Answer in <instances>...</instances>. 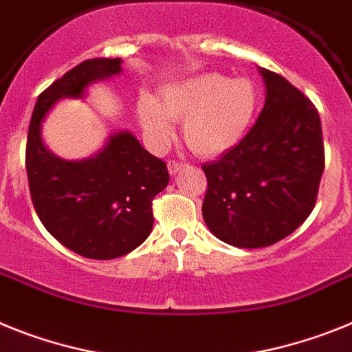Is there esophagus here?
<instances>
[{
	"label": "esophagus",
	"mask_w": 352,
	"mask_h": 352,
	"mask_svg": "<svg viewBox=\"0 0 352 352\" xmlns=\"http://www.w3.org/2000/svg\"><path fill=\"white\" fill-rule=\"evenodd\" d=\"M183 162H178V160H169V164H167V167H169V173L170 174H178L179 170L183 169Z\"/></svg>",
	"instance_id": "1"
}]
</instances>
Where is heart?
<instances>
[{"label":"heart","mask_w":352,"mask_h":352,"mask_svg":"<svg viewBox=\"0 0 352 352\" xmlns=\"http://www.w3.org/2000/svg\"><path fill=\"white\" fill-rule=\"evenodd\" d=\"M260 89L248 76L205 73L165 87L156 99L140 94L137 117L155 146H164L174 121H183V139L192 151L213 158L244 139L260 108Z\"/></svg>","instance_id":"obj_1"}]
</instances>
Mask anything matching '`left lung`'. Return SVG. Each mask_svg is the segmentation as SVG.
Masks as SVG:
<instances>
[{
  "mask_svg": "<svg viewBox=\"0 0 352 352\" xmlns=\"http://www.w3.org/2000/svg\"><path fill=\"white\" fill-rule=\"evenodd\" d=\"M265 107L244 139L206 174L203 219L235 248H265L308 219L324 170L320 117L315 104L281 74L260 69Z\"/></svg>",
  "mask_w": 352,
  "mask_h": 352,
  "instance_id": "1",
  "label": "left lung"
}]
</instances>
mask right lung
I'll return each mask as SVG.
<instances>
[{"instance_id": "add662e5", "label": "right lung", "mask_w": 352, "mask_h": 352, "mask_svg": "<svg viewBox=\"0 0 352 352\" xmlns=\"http://www.w3.org/2000/svg\"><path fill=\"white\" fill-rule=\"evenodd\" d=\"M121 73V58H90L51 83L37 98L26 140L30 196L51 235L74 253L112 260L139 248L153 228V199L169 183L165 162L131 133L113 135L83 162L51 155L41 122L60 98H80L89 83Z\"/></svg>"}]
</instances>
